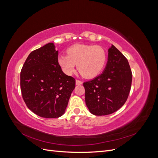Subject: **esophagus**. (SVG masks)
<instances>
[{
    "label": "esophagus",
    "instance_id": "34e87169",
    "mask_svg": "<svg viewBox=\"0 0 158 158\" xmlns=\"http://www.w3.org/2000/svg\"><path fill=\"white\" fill-rule=\"evenodd\" d=\"M83 84L82 81L79 80H76V85H81V84Z\"/></svg>",
    "mask_w": 158,
    "mask_h": 158
}]
</instances>
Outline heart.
Returning <instances> with one entry per match:
<instances>
[{
  "instance_id": "b5f03b06",
  "label": "heart",
  "mask_w": 158,
  "mask_h": 158,
  "mask_svg": "<svg viewBox=\"0 0 158 158\" xmlns=\"http://www.w3.org/2000/svg\"><path fill=\"white\" fill-rule=\"evenodd\" d=\"M67 55L58 57L59 64L64 73L71 74L78 64L80 74L85 78L98 76L107 62V52L101 46L76 44L68 49Z\"/></svg>"
}]
</instances>
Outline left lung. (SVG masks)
<instances>
[{
    "label": "left lung",
    "mask_w": 158,
    "mask_h": 158,
    "mask_svg": "<svg viewBox=\"0 0 158 158\" xmlns=\"http://www.w3.org/2000/svg\"><path fill=\"white\" fill-rule=\"evenodd\" d=\"M132 74L128 60L112 45L104 71L84 83L85 104L95 115H107L120 109L128 97Z\"/></svg>",
    "instance_id": "8db88e82"
}]
</instances>
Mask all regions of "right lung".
<instances>
[{
  "label": "right lung",
  "instance_id": "1",
  "mask_svg": "<svg viewBox=\"0 0 158 158\" xmlns=\"http://www.w3.org/2000/svg\"><path fill=\"white\" fill-rule=\"evenodd\" d=\"M59 51L53 43L33 51L20 73V88L28 109L44 118L63 115L76 80L66 75L58 62Z\"/></svg>",
  "mask_w": 158,
  "mask_h": 158
}]
</instances>
